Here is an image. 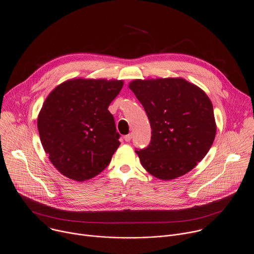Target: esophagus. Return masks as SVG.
<instances>
[{"mask_svg":"<svg viewBox=\"0 0 254 254\" xmlns=\"http://www.w3.org/2000/svg\"><path fill=\"white\" fill-rule=\"evenodd\" d=\"M131 137H132V133H128V134L125 135V137H124V138H125V140H126V141H127V142H128V141H130Z\"/></svg>","mask_w":254,"mask_h":254,"instance_id":"esophagus-1","label":"esophagus"}]
</instances>
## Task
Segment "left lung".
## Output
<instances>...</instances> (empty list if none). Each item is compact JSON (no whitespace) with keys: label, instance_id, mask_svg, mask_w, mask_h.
<instances>
[{"label":"left lung","instance_id":"obj_1","mask_svg":"<svg viewBox=\"0 0 254 254\" xmlns=\"http://www.w3.org/2000/svg\"><path fill=\"white\" fill-rule=\"evenodd\" d=\"M129 89L142 105L151 127L149 144L135 150L141 165L163 181L190 172L215 137L209 98L184 78L135 79Z\"/></svg>","mask_w":254,"mask_h":254}]
</instances>
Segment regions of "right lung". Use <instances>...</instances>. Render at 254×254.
I'll list each match as a JSON object with an SVG mask.
<instances>
[{
	"label": "right lung",
	"instance_id": "add662e5",
	"mask_svg": "<svg viewBox=\"0 0 254 254\" xmlns=\"http://www.w3.org/2000/svg\"><path fill=\"white\" fill-rule=\"evenodd\" d=\"M123 86V80L69 79L46 99L38 129L45 151L62 175L83 182L110 164L121 135L108 109Z\"/></svg>",
	"mask_w": 254,
	"mask_h": 254
}]
</instances>
